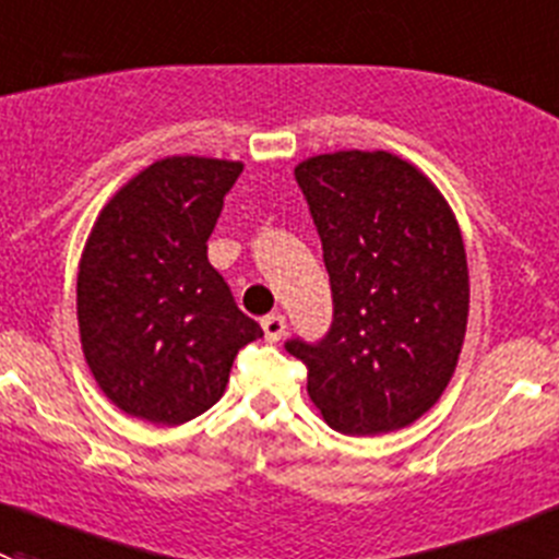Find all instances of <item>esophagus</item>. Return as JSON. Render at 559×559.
Returning <instances> with one entry per match:
<instances>
[{
  "instance_id": "obj_1",
  "label": "esophagus",
  "mask_w": 559,
  "mask_h": 559,
  "mask_svg": "<svg viewBox=\"0 0 559 559\" xmlns=\"http://www.w3.org/2000/svg\"><path fill=\"white\" fill-rule=\"evenodd\" d=\"M261 329L270 342H278L286 334V317L284 314H267L261 320Z\"/></svg>"
}]
</instances>
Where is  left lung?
<instances>
[{"label":"left lung","mask_w":559,"mask_h":559,"mask_svg":"<svg viewBox=\"0 0 559 559\" xmlns=\"http://www.w3.org/2000/svg\"><path fill=\"white\" fill-rule=\"evenodd\" d=\"M331 281L323 340H286L342 435H384L429 412L467 325L460 225L429 178L390 153L314 155L295 169Z\"/></svg>","instance_id":"obj_1"}]
</instances>
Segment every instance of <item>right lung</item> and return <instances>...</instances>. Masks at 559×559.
Here are the masks:
<instances>
[{"mask_svg": "<svg viewBox=\"0 0 559 559\" xmlns=\"http://www.w3.org/2000/svg\"><path fill=\"white\" fill-rule=\"evenodd\" d=\"M242 164L155 160L103 209L78 273L80 342L114 404L178 426L223 399L236 354L264 331L211 267L209 236Z\"/></svg>", "mask_w": 559, "mask_h": 559, "instance_id": "right-lung-1", "label": "right lung"}]
</instances>
